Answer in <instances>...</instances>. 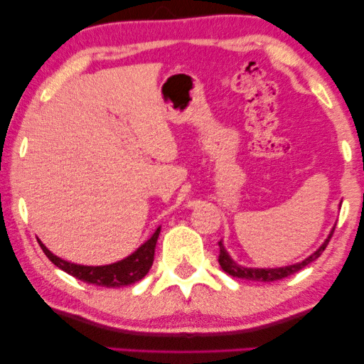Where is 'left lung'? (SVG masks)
Listing matches in <instances>:
<instances>
[{
    "label": "left lung",
    "mask_w": 364,
    "mask_h": 364,
    "mask_svg": "<svg viewBox=\"0 0 364 364\" xmlns=\"http://www.w3.org/2000/svg\"><path fill=\"white\" fill-rule=\"evenodd\" d=\"M333 232L335 230H331L330 237L326 238V242L323 243V245L318 248V250L313 253L311 257H308L306 260H303L301 263H296V265L283 267V268H245V267H240V265H237V263L233 262L230 257H228V253L225 252V248H223L222 242H218V247H220V253H218V263H220L223 272L228 273V275L235 277V278H242V280L277 282V280H282V278L293 275V273L300 272L301 268H305L308 265V263L316 260V258L320 257L323 252H325L328 242H330V238L333 237Z\"/></svg>",
    "instance_id": "1"
}]
</instances>
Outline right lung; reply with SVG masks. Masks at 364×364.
Here are the masks:
<instances>
[{"instance_id": "add662e5", "label": "right lung", "mask_w": 364, "mask_h": 364, "mask_svg": "<svg viewBox=\"0 0 364 364\" xmlns=\"http://www.w3.org/2000/svg\"><path fill=\"white\" fill-rule=\"evenodd\" d=\"M159 233H161V228H157L156 233H154L137 252H134L131 257L106 267H84L76 265V263L64 262L56 255H53L41 242H39V247L43 248L44 255H46L54 265L69 273L71 277L77 278V280L96 287L119 288L132 285V283L142 280V278L147 275V272L151 270L154 262V252H156Z\"/></svg>"}]
</instances>
